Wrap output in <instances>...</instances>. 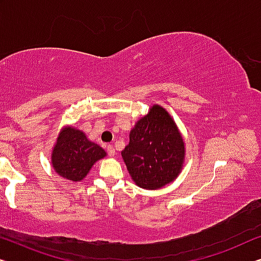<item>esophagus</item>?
I'll return each instance as SVG.
<instances>
[{"label": "esophagus", "mask_w": 261, "mask_h": 261, "mask_svg": "<svg viewBox=\"0 0 261 261\" xmlns=\"http://www.w3.org/2000/svg\"><path fill=\"white\" fill-rule=\"evenodd\" d=\"M108 153L111 155V157H114V155L116 154V150H115V147L112 146V145H108Z\"/></svg>", "instance_id": "obj_1"}]
</instances>
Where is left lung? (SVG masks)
Masks as SVG:
<instances>
[{
    "instance_id": "8db88e82",
    "label": "left lung",
    "mask_w": 261,
    "mask_h": 261,
    "mask_svg": "<svg viewBox=\"0 0 261 261\" xmlns=\"http://www.w3.org/2000/svg\"><path fill=\"white\" fill-rule=\"evenodd\" d=\"M122 157L139 188L158 190L176 179L185 158L184 141L169 112L152 106L130 131Z\"/></svg>"
}]
</instances>
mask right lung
<instances>
[{"label":"right lung","mask_w":261,"mask_h":261,"mask_svg":"<svg viewBox=\"0 0 261 261\" xmlns=\"http://www.w3.org/2000/svg\"><path fill=\"white\" fill-rule=\"evenodd\" d=\"M107 152L98 144L89 141L83 131L67 126L60 132L53 149L51 163L56 173L68 180L81 181L97 161Z\"/></svg>","instance_id":"1"}]
</instances>
